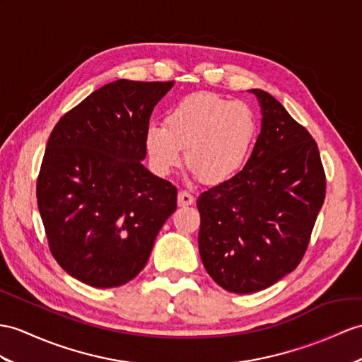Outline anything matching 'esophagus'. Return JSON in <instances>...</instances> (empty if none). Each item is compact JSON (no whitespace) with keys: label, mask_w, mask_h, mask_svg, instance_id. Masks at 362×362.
<instances>
[{"label":"esophagus","mask_w":362,"mask_h":362,"mask_svg":"<svg viewBox=\"0 0 362 362\" xmlns=\"http://www.w3.org/2000/svg\"><path fill=\"white\" fill-rule=\"evenodd\" d=\"M193 202H195V197H193L190 192H187V190H181V192L178 193V206H180V207L192 206Z\"/></svg>","instance_id":"obj_1"}]
</instances>
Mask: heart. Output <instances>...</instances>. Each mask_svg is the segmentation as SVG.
Returning a JSON list of instances; mask_svg holds the SVG:
<instances>
[{
  "instance_id": "heart-1",
  "label": "heart",
  "mask_w": 362,
  "mask_h": 362,
  "mask_svg": "<svg viewBox=\"0 0 362 362\" xmlns=\"http://www.w3.org/2000/svg\"><path fill=\"white\" fill-rule=\"evenodd\" d=\"M257 121L247 105L214 93L182 98L167 113L165 126L151 122L144 141L156 173L169 175L181 163L202 181L215 184L230 178L247 158Z\"/></svg>"
}]
</instances>
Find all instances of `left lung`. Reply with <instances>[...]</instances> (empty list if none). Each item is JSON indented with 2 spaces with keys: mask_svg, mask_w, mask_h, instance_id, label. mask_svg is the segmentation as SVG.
<instances>
[{
  "mask_svg": "<svg viewBox=\"0 0 362 362\" xmlns=\"http://www.w3.org/2000/svg\"><path fill=\"white\" fill-rule=\"evenodd\" d=\"M249 92L262 117L253 152L241 172L197 201L201 261L218 286L241 295L296 269L325 197L315 139L270 93Z\"/></svg>",
  "mask_w": 362,
  "mask_h": 362,
  "instance_id": "8db88e82",
  "label": "left lung"
}]
</instances>
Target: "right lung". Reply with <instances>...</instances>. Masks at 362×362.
Listing matches in <instances>:
<instances>
[{
	"mask_svg": "<svg viewBox=\"0 0 362 362\" xmlns=\"http://www.w3.org/2000/svg\"><path fill=\"white\" fill-rule=\"evenodd\" d=\"M173 84L117 79L67 112L49 136L40 215L54 258L87 286L134 279L176 210V187L141 163L148 118Z\"/></svg>",
	"mask_w": 362,
	"mask_h": 362,
	"instance_id": "1",
	"label": "right lung"
}]
</instances>
